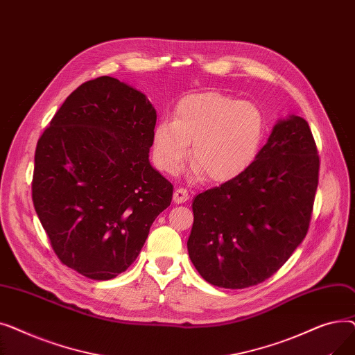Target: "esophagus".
Masks as SVG:
<instances>
[{"label":"esophagus","instance_id":"1","mask_svg":"<svg viewBox=\"0 0 355 355\" xmlns=\"http://www.w3.org/2000/svg\"><path fill=\"white\" fill-rule=\"evenodd\" d=\"M190 198V193L185 190V189H177L174 191V196H173V200L175 204H182Z\"/></svg>","mask_w":355,"mask_h":355}]
</instances>
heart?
<instances>
[{"mask_svg": "<svg viewBox=\"0 0 355 355\" xmlns=\"http://www.w3.org/2000/svg\"><path fill=\"white\" fill-rule=\"evenodd\" d=\"M265 138L262 110L225 93L204 92L182 98L173 119H161L153 130V159L166 174H175L191 145V174L213 182L240 177L256 159Z\"/></svg>", "mask_w": 355, "mask_h": 355, "instance_id": "1", "label": "heart"}]
</instances>
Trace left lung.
<instances>
[{"mask_svg": "<svg viewBox=\"0 0 355 355\" xmlns=\"http://www.w3.org/2000/svg\"><path fill=\"white\" fill-rule=\"evenodd\" d=\"M318 175L308 122L279 121L248 171L194 198L187 248L202 279L243 289L281 269L308 233Z\"/></svg>", "mask_w": 355, "mask_h": 355, "instance_id": "left-lung-1", "label": "left lung"}]
</instances>
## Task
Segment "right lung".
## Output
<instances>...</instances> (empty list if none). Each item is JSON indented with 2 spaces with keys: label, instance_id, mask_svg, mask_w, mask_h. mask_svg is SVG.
I'll return each mask as SVG.
<instances>
[{
  "label": "right lung",
  "instance_id": "1",
  "mask_svg": "<svg viewBox=\"0 0 355 355\" xmlns=\"http://www.w3.org/2000/svg\"><path fill=\"white\" fill-rule=\"evenodd\" d=\"M157 112L101 76L71 92L37 142L33 202L60 262L109 281L138 257L173 184L149 164Z\"/></svg>",
  "mask_w": 355,
  "mask_h": 355
}]
</instances>
